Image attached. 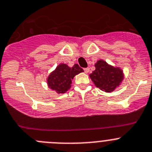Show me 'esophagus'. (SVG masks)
<instances>
[{"label":"esophagus","mask_w":152,"mask_h":152,"mask_svg":"<svg viewBox=\"0 0 152 152\" xmlns=\"http://www.w3.org/2000/svg\"><path fill=\"white\" fill-rule=\"evenodd\" d=\"M84 71H85V73H88V72H89V68H88V67L85 68V69H84Z\"/></svg>","instance_id":"34e87169"}]
</instances>
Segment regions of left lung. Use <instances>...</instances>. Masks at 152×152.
<instances>
[{"label": "left lung", "mask_w": 152, "mask_h": 152, "mask_svg": "<svg viewBox=\"0 0 152 152\" xmlns=\"http://www.w3.org/2000/svg\"><path fill=\"white\" fill-rule=\"evenodd\" d=\"M95 69L89 75L94 84L103 91L111 93L120 86L124 76L118 66L109 64L103 60H98L94 64Z\"/></svg>", "instance_id": "8db88e82"}]
</instances>
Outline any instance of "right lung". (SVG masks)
<instances>
[{"instance_id":"right-lung-1","label":"right lung","mask_w":152,"mask_h":152,"mask_svg":"<svg viewBox=\"0 0 152 152\" xmlns=\"http://www.w3.org/2000/svg\"><path fill=\"white\" fill-rule=\"evenodd\" d=\"M84 72L78 64L69 67L66 64H60L47 77L48 87L58 94L65 93L71 88L72 79L79 73Z\"/></svg>"}]
</instances>
